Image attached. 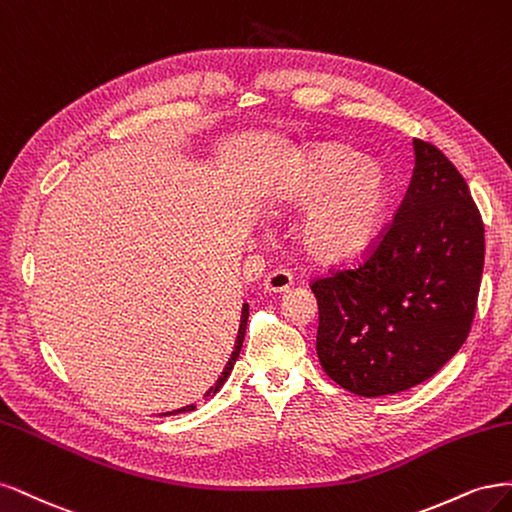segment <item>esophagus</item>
<instances>
[{"label": "esophagus", "instance_id": "34e87169", "mask_svg": "<svg viewBox=\"0 0 512 512\" xmlns=\"http://www.w3.org/2000/svg\"><path fill=\"white\" fill-rule=\"evenodd\" d=\"M293 285V276L289 270H274L263 280V289L268 293H283Z\"/></svg>", "mask_w": 512, "mask_h": 512}]
</instances>
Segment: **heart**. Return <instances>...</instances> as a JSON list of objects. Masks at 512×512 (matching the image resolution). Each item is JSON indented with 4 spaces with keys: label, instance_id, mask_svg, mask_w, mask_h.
<instances>
[{
    "label": "heart",
    "instance_id": "b5f03b06",
    "mask_svg": "<svg viewBox=\"0 0 512 512\" xmlns=\"http://www.w3.org/2000/svg\"><path fill=\"white\" fill-rule=\"evenodd\" d=\"M389 202L385 172L340 144H319L295 159L274 191V206L306 210L300 240L323 263L364 255L381 234Z\"/></svg>",
    "mask_w": 512,
    "mask_h": 512
}]
</instances>
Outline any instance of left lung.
Wrapping results in <instances>:
<instances>
[{"label": "left lung", "instance_id": "1", "mask_svg": "<svg viewBox=\"0 0 512 512\" xmlns=\"http://www.w3.org/2000/svg\"><path fill=\"white\" fill-rule=\"evenodd\" d=\"M415 172L393 219L353 266L312 278L325 374L364 398L432 378L466 342L485 261V225L468 183L415 138Z\"/></svg>", "mask_w": 512, "mask_h": 512}]
</instances>
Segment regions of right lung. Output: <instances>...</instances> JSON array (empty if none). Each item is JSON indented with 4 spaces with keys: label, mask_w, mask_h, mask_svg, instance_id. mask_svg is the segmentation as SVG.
<instances>
[{
    "label": "right lung",
    "mask_w": 512,
    "mask_h": 512,
    "mask_svg": "<svg viewBox=\"0 0 512 512\" xmlns=\"http://www.w3.org/2000/svg\"><path fill=\"white\" fill-rule=\"evenodd\" d=\"M246 321H249V306H242V317H240V329H238V336H236V344H234V351H232V357H229V361L225 364V368H223V372H221V376L217 378V383H214L206 393H204V398H210V395H214L217 393L219 389H221V385L227 381V376H229V372H232V368H234V364H236V359H238V355H240V349H242V340H244V334H246ZM195 406L193 404H189V406H183V408H178V410H172V412H187V410H193ZM170 412V415H172ZM168 415V412H166Z\"/></svg>",
    "instance_id": "right-lung-1"
}]
</instances>
